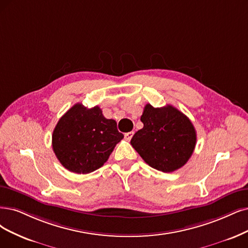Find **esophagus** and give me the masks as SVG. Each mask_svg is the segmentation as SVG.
<instances>
[{
	"mask_svg": "<svg viewBox=\"0 0 248 248\" xmlns=\"http://www.w3.org/2000/svg\"><path fill=\"white\" fill-rule=\"evenodd\" d=\"M134 136V132H129L124 134V138L126 141H130L132 139V137Z\"/></svg>",
	"mask_w": 248,
	"mask_h": 248,
	"instance_id": "1",
	"label": "esophagus"
}]
</instances>
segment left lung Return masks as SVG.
<instances>
[{
    "mask_svg": "<svg viewBox=\"0 0 248 248\" xmlns=\"http://www.w3.org/2000/svg\"><path fill=\"white\" fill-rule=\"evenodd\" d=\"M141 122L143 129L133 136L131 144L144 161L163 172L185 166L196 145V131L190 119L171 105L154 108L147 104Z\"/></svg>",
    "mask_w": 248,
    "mask_h": 248,
    "instance_id": "obj_1",
    "label": "left lung"
}]
</instances>
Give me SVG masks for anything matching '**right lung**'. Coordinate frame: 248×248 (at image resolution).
<instances>
[{"mask_svg": "<svg viewBox=\"0 0 248 248\" xmlns=\"http://www.w3.org/2000/svg\"><path fill=\"white\" fill-rule=\"evenodd\" d=\"M124 135L114 119H107L99 106L73 105L53 131V151L62 166L76 173H89L107 161Z\"/></svg>", "mask_w": 248, "mask_h": 248, "instance_id": "1", "label": "right lung"}]
</instances>
